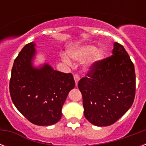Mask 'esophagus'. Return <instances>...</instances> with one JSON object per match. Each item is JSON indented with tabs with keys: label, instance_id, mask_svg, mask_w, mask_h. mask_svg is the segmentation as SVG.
Listing matches in <instances>:
<instances>
[{
	"label": "esophagus",
	"instance_id": "34e87169",
	"mask_svg": "<svg viewBox=\"0 0 146 146\" xmlns=\"http://www.w3.org/2000/svg\"><path fill=\"white\" fill-rule=\"evenodd\" d=\"M73 77H74V80H75V83H76V86H77L78 82L80 81V77H79V76L77 74H75V75L73 76Z\"/></svg>",
	"mask_w": 146,
	"mask_h": 146
}]
</instances>
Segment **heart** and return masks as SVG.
Segmentation results:
<instances>
[{
  "instance_id": "b5f03b06",
  "label": "heart",
  "mask_w": 146,
  "mask_h": 146,
  "mask_svg": "<svg viewBox=\"0 0 146 146\" xmlns=\"http://www.w3.org/2000/svg\"><path fill=\"white\" fill-rule=\"evenodd\" d=\"M68 55L76 61H86V69L87 70H92L98 62L103 58L104 52L102 49H96L93 44H84L70 49ZM62 59L66 64H70L68 57L65 55L62 57Z\"/></svg>"
}]
</instances>
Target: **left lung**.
<instances>
[{"mask_svg": "<svg viewBox=\"0 0 146 146\" xmlns=\"http://www.w3.org/2000/svg\"><path fill=\"white\" fill-rule=\"evenodd\" d=\"M85 117L97 127L113 124L133 103L135 69L123 46L114 42L112 56L96 64L78 83Z\"/></svg>", "mask_w": 146, "mask_h": 146, "instance_id": "1", "label": "left lung"}]
</instances>
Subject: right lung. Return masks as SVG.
Listing matches in <instances>:
<instances>
[{
    "instance_id": "obj_1",
    "label": "right lung",
    "mask_w": 146,
    "mask_h": 146,
    "mask_svg": "<svg viewBox=\"0 0 146 146\" xmlns=\"http://www.w3.org/2000/svg\"><path fill=\"white\" fill-rule=\"evenodd\" d=\"M35 42L26 44L15 59L10 93L17 110L31 123L50 126L62 117V107L75 81L71 73L55 70L44 63L34 65Z\"/></svg>"
}]
</instances>
